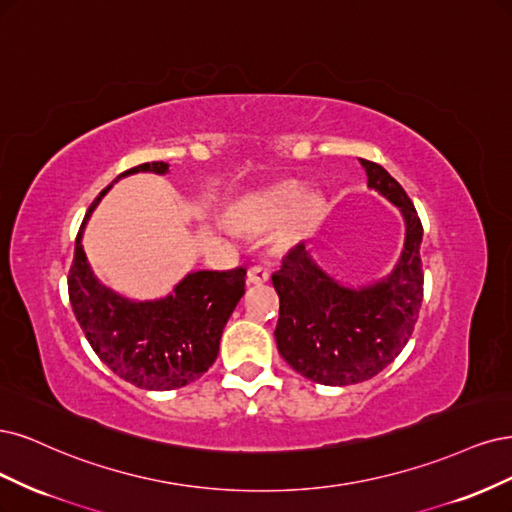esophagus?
Returning a JSON list of instances; mask_svg holds the SVG:
<instances>
[{
  "instance_id": "1",
  "label": "esophagus",
  "mask_w": 512,
  "mask_h": 512,
  "mask_svg": "<svg viewBox=\"0 0 512 512\" xmlns=\"http://www.w3.org/2000/svg\"><path fill=\"white\" fill-rule=\"evenodd\" d=\"M268 278H270L268 270L261 268V266L249 268V274H246V280H249L251 285H263V283H268Z\"/></svg>"
}]
</instances>
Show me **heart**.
I'll use <instances>...</instances> for the list:
<instances>
[{
	"label": "heart",
	"instance_id": "obj_1",
	"mask_svg": "<svg viewBox=\"0 0 512 512\" xmlns=\"http://www.w3.org/2000/svg\"><path fill=\"white\" fill-rule=\"evenodd\" d=\"M319 214V193H302L300 183L289 180V183H278L242 197L232 210V219L246 232H266V229L283 219L276 229L274 240L278 246L289 249L315 227Z\"/></svg>",
	"mask_w": 512,
	"mask_h": 512
}]
</instances>
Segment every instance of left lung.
I'll return each mask as SVG.
<instances>
[{
    "instance_id": "left-lung-1",
    "label": "left lung",
    "mask_w": 512,
    "mask_h": 512,
    "mask_svg": "<svg viewBox=\"0 0 512 512\" xmlns=\"http://www.w3.org/2000/svg\"><path fill=\"white\" fill-rule=\"evenodd\" d=\"M368 187L381 193L404 219V246L395 268L374 283L349 287L327 274L298 244L272 274L280 298L274 338L278 353L308 381L346 387L383 372L402 353L423 300L417 210L385 168L359 159Z\"/></svg>"
}]
</instances>
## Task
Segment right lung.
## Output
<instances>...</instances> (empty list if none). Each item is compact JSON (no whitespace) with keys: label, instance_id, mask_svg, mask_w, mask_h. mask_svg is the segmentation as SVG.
I'll return each mask as SVG.
<instances>
[{"label":"right lung","instance_id":"right-lung-1","mask_svg":"<svg viewBox=\"0 0 512 512\" xmlns=\"http://www.w3.org/2000/svg\"><path fill=\"white\" fill-rule=\"evenodd\" d=\"M153 161L119 174L95 197L76 236L68 278L76 321L91 349L123 381L148 391H170L197 381L219 355L227 319L244 295V268L197 270L159 300H129L100 283L82 249L91 212L117 180L138 174H168Z\"/></svg>","mask_w":512,"mask_h":512}]
</instances>
